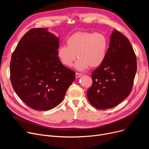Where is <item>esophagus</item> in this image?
I'll list each match as a JSON object with an SVG mask.
<instances>
[{
  "instance_id": "esophagus-1",
  "label": "esophagus",
  "mask_w": 149,
  "mask_h": 149,
  "mask_svg": "<svg viewBox=\"0 0 149 149\" xmlns=\"http://www.w3.org/2000/svg\"><path fill=\"white\" fill-rule=\"evenodd\" d=\"M81 76H82V74L78 73V72H77V73L75 74V77H76L77 78H79V77H80Z\"/></svg>"
}]
</instances>
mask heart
Segmentation results:
<instances>
[{"mask_svg": "<svg viewBox=\"0 0 149 149\" xmlns=\"http://www.w3.org/2000/svg\"><path fill=\"white\" fill-rule=\"evenodd\" d=\"M66 46H60L57 56L61 63L71 67L77 57L75 68L79 70L97 68L105 60L108 48V40L101 33H91L79 31L70 36Z\"/></svg>", "mask_w": 149, "mask_h": 149, "instance_id": "1", "label": "heart"}]
</instances>
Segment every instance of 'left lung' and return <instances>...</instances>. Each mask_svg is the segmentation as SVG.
Instances as JSON below:
<instances>
[{"instance_id":"8db88e82","label":"left lung","mask_w":149,"mask_h":149,"mask_svg":"<svg viewBox=\"0 0 149 149\" xmlns=\"http://www.w3.org/2000/svg\"><path fill=\"white\" fill-rule=\"evenodd\" d=\"M136 58L128 38L114 29L104 61L92 72L88 90L90 103L98 109L112 108L126 98L136 72Z\"/></svg>"}]
</instances>
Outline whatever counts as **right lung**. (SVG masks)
I'll return each mask as SVG.
<instances>
[{
  "label": "right lung",
  "mask_w": 149,
  "mask_h": 149,
  "mask_svg": "<svg viewBox=\"0 0 149 149\" xmlns=\"http://www.w3.org/2000/svg\"><path fill=\"white\" fill-rule=\"evenodd\" d=\"M59 38L47 28H33L20 39L10 63V79L18 97L37 111L57 106L75 80V73L57 56Z\"/></svg>",
  "instance_id": "obj_1"
}]
</instances>
